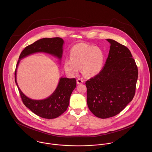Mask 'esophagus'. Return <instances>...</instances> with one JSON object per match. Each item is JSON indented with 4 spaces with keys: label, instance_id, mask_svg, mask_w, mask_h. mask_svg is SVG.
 <instances>
[{
    "label": "esophagus",
    "instance_id": "34e87169",
    "mask_svg": "<svg viewBox=\"0 0 152 152\" xmlns=\"http://www.w3.org/2000/svg\"><path fill=\"white\" fill-rule=\"evenodd\" d=\"M84 83V80H83V79H81V78H78V79H77V84H82V83Z\"/></svg>",
    "mask_w": 152,
    "mask_h": 152
}]
</instances>
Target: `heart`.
Instances as JSON below:
<instances>
[{
    "instance_id": "b5f03b06",
    "label": "heart",
    "mask_w": 152,
    "mask_h": 152,
    "mask_svg": "<svg viewBox=\"0 0 152 152\" xmlns=\"http://www.w3.org/2000/svg\"><path fill=\"white\" fill-rule=\"evenodd\" d=\"M71 59L64 61L65 71L69 75H77L81 67L83 74L92 77L102 70L104 63V54L98 47L86 44L74 45L70 52Z\"/></svg>"
}]
</instances>
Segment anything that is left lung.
I'll use <instances>...</instances> for the list:
<instances>
[{
    "label": "left lung",
    "instance_id": "8db88e82",
    "mask_svg": "<svg viewBox=\"0 0 152 152\" xmlns=\"http://www.w3.org/2000/svg\"><path fill=\"white\" fill-rule=\"evenodd\" d=\"M108 57L101 71L86 83L87 104L96 117L105 119L119 113L133 99L138 77L130 50L112 40Z\"/></svg>",
    "mask_w": 152,
    "mask_h": 152
}]
</instances>
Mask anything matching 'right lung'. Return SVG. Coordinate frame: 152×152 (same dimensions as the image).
<instances>
[{
    "mask_svg": "<svg viewBox=\"0 0 152 152\" xmlns=\"http://www.w3.org/2000/svg\"><path fill=\"white\" fill-rule=\"evenodd\" d=\"M64 40L60 37L43 38L31 44L22 51L15 72V82L24 105L36 115L45 119H54L63 114L69 105L70 96L77 86L75 78L61 77L54 92L48 98L42 100L32 99L26 96L17 83V68L20 60L36 53L51 54L61 60L63 53Z\"/></svg>",
    "mask_w": 152,
    "mask_h": 152,
    "instance_id": "right-lung-1",
    "label": "right lung"
}]
</instances>
